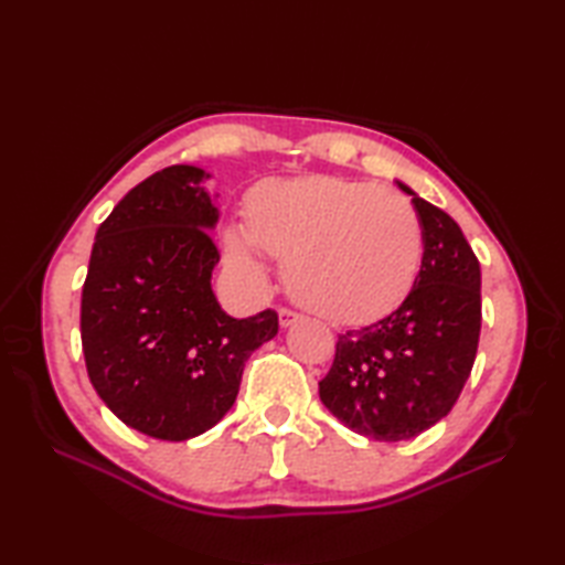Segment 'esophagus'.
I'll list each match as a JSON object with an SVG mask.
<instances>
[{
  "instance_id": "esophagus-1",
  "label": "esophagus",
  "mask_w": 565,
  "mask_h": 565,
  "mask_svg": "<svg viewBox=\"0 0 565 565\" xmlns=\"http://www.w3.org/2000/svg\"><path fill=\"white\" fill-rule=\"evenodd\" d=\"M298 322V313L291 308H279V326L281 328H291Z\"/></svg>"
}]
</instances>
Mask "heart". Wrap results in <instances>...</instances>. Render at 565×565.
Masks as SVG:
<instances>
[{
    "mask_svg": "<svg viewBox=\"0 0 565 565\" xmlns=\"http://www.w3.org/2000/svg\"><path fill=\"white\" fill-rule=\"evenodd\" d=\"M257 249L284 262L286 289L310 313L334 326H369L411 296L425 235L401 191L310 174L249 191L243 231L225 233V257L259 279Z\"/></svg>",
    "mask_w": 565,
    "mask_h": 565,
    "instance_id": "1",
    "label": "heart"
}]
</instances>
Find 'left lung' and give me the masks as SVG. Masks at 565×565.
<instances>
[{
    "label": "left lung",
    "mask_w": 565,
    "mask_h": 565,
    "mask_svg": "<svg viewBox=\"0 0 565 565\" xmlns=\"http://www.w3.org/2000/svg\"><path fill=\"white\" fill-rule=\"evenodd\" d=\"M423 223V267L405 303L340 334L320 401L376 441L423 435L447 417L471 374L481 334V264L451 215L398 182Z\"/></svg>",
    "instance_id": "obj_1"
}]
</instances>
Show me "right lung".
Here are the masks:
<instances>
[{
	"label": "right lung",
	"mask_w": 565,
	"mask_h": 565,
	"mask_svg": "<svg viewBox=\"0 0 565 565\" xmlns=\"http://www.w3.org/2000/svg\"><path fill=\"white\" fill-rule=\"evenodd\" d=\"M201 167L172 164L116 203L82 286V352L106 407L142 435L199 437L231 411L249 354L279 332L274 310L231 318L211 274L218 206Z\"/></svg>",
	"instance_id": "add662e5"
}]
</instances>
